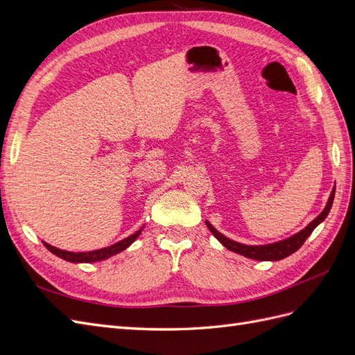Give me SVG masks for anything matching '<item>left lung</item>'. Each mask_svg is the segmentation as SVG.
<instances>
[{"mask_svg": "<svg viewBox=\"0 0 355 355\" xmlns=\"http://www.w3.org/2000/svg\"><path fill=\"white\" fill-rule=\"evenodd\" d=\"M333 198H335V188H333V191L330 192V197H329V201L326 204L324 210L321 211L313 222L308 223L302 231H299L297 234L292 235V237H288L282 241H277V243H271V244H263V245L241 244V243L234 241L228 237H225V235L214 228L209 220H206V225L214 237H216L231 252H235V253L249 257V259H254V261H280L292 253H295L299 247L305 243V240L309 237L311 232H313L318 227V225L327 218V214L331 209Z\"/></svg>", "mask_w": 355, "mask_h": 355, "instance_id": "obj_1", "label": "left lung"}]
</instances>
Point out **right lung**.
<instances>
[{
    "instance_id": "add662e5",
    "label": "right lung",
    "mask_w": 355,
    "mask_h": 355,
    "mask_svg": "<svg viewBox=\"0 0 355 355\" xmlns=\"http://www.w3.org/2000/svg\"><path fill=\"white\" fill-rule=\"evenodd\" d=\"M142 230H144V228H141L137 232L132 234L130 237H127V239H124V240H121V241H118V243H115V244H112V245L103 247V249L93 250V252L73 253V252H67V250L58 249V247H53V245L47 244L46 241H42V243H44V245L47 247V249H49L53 254H56V256L62 257V259H65V261H68V262H73V263H90V262L105 261V259H108V257H111V256H114V254H116V253H120V252L125 250L127 247L130 245V244L139 237V235H141Z\"/></svg>"
}]
</instances>
